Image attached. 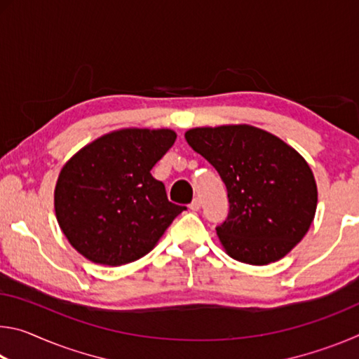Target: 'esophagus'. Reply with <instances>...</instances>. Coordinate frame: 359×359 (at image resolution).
<instances>
[{"label":"esophagus","mask_w":359,"mask_h":359,"mask_svg":"<svg viewBox=\"0 0 359 359\" xmlns=\"http://www.w3.org/2000/svg\"><path fill=\"white\" fill-rule=\"evenodd\" d=\"M190 209H191L193 212H196V210L201 209V199H199V198H194L193 201L190 203Z\"/></svg>","instance_id":"esophagus-1"}]
</instances>
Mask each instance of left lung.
Wrapping results in <instances>:
<instances>
[{"mask_svg":"<svg viewBox=\"0 0 359 359\" xmlns=\"http://www.w3.org/2000/svg\"><path fill=\"white\" fill-rule=\"evenodd\" d=\"M185 139L226 185L229 212L215 229L231 258L264 266L301 242L318 193L311 166L293 147L250 125L193 128Z\"/></svg>","mask_w":359,"mask_h":359,"instance_id":"1","label":"left lung"}]
</instances>
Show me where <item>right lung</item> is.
<instances>
[{"label":"right lung","mask_w":359,"mask_h":359,"mask_svg":"<svg viewBox=\"0 0 359 359\" xmlns=\"http://www.w3.org/2000/svg\"><path fill=\"white\" fill-rule=\"evenodd\" d=\"M172 130L126 128L85 145L58 175L55 214L69 244L96 264L147 255L187 208L171 203L151 168L172 147Z\"/></svg>","instance_id":"obj_1"}]
</instances>
